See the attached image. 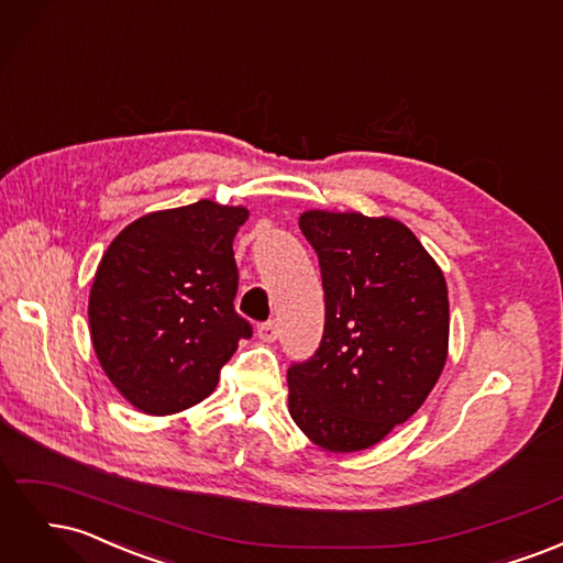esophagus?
Returning a JSON list of instances; mask_svg holds the SVG:
<instances>
[{"label": "esophagus", "mask_w": 563, "mask_h": 563, "mask_svg": "<svg viewBox=\"0 0 563 563\" xmlns=\"http://www.w3.org/2000/svg\"><path fill=\"white\" fill-rule=\"evenodd\" d=\"M255 333H258L263 343H275V340L279 338V327L275 321H265V323H261L258 331H255Z\"/></svg>", "instance_id": "1"}]
</instances>
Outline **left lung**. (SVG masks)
Here are the masks:
<instances>
[{
  "mask_svg": "<svg viewBox=\"0 0 563 563\" xmlns=\"http://www.w3.org/2000/svg\"><path fill=\"white\" fill-rule=\"evenodd\" d=\"M327 321L317 354L286 373L288 413L329 453L376 446L434 389L449 356V288L395 218L305 211Z\"/></svg>",
  "mask_w": 563,
  "mask_h": 563,
  "instance_id": "8db88e82",
  "label": "left lung"
}]
</instances>
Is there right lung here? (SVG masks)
<instances>
[{"label": "right lung", "mask_w": 563, "mask_h": 563, "mask_svg": "<svg viewBox=\"0 0 563 563\" xmlns=\"http://www.w3.org/2000/svg\"><path fill=\"white\" fill-rule=\"evenodd\" d=\"M244 207L201 199L152 211L119 232L89 294L91 343L133 408L174 416L207 399L220 368L251 335L234 312L232 242Z\"/></svg>", "instance_id": "1"}]
</instances>
